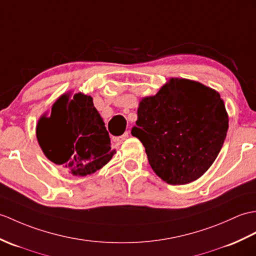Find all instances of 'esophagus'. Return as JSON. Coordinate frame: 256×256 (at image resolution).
I'll use <instances>...</instances> for the list:
<instances>
[{
  "label": "esophagus",
  "instance_id": "esophagus-1",
  "mask_svg": "<svg viewBox=\"0 0 256 256\" xmlns=\"http://www.w3.org/2000/svg\"><path fill=\"white\" fill-rule=\"evenodd\" d=\"M128 135H130V132L128 130V132H126L124 133L123 135H121V136H118V142H122L123 140H126L128 138Z\"/></svg>",
  "mask_w": 256,
  "mask_h": 256
}]
</instances>
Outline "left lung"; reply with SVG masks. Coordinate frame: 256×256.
<instances>
[{
    "mask_svg": "<svg viewBox=\"0 0 256 256\" xmlns=\"http://www.w3.org/2000/svg\"><path fill=\"white\" fill-rule=\"evenodd\" d=\"M228 126V114L218 92L198 82L172 77L155 96L142 98L132 135L142 142L160 179L181 186L210 169Z\"/></svg>",
    "mask_w": 256,
    "mask_h": 256,
    "instance_id": "1",
    "label": "left lung"
}]
</instances>
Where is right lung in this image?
Returning a JSON list of instances; mask_svg holds the SVG:
<instances>
[{
  "label": "right lung",
  "mask_w": 256,
  "mask_h": 256,
  "mask_svg": "<svg viewBox=\"0 0 256 256\" xmlns=\"http://www.w3.org/2000/svg\"><path fill=\"white\" fill-rule=\"evenodd\" d=\"M36 135L44 156L74 176L94 174L116 154L92 98L80 92L61 94L40 116Z\"/></svg>",
  "instance_id": "obj_1"
}]
</instances>
